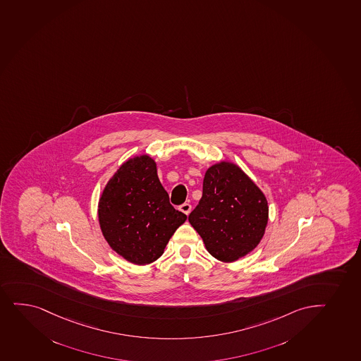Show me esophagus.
<instances>
[{
	"label": "esophagus",
	"instance_id": "obj_1",
	"mask_svg": "<svg viewBox=\"0 0 361 361\" xmlns=\"http://www.w3.org/2000/svg\"><path fill=\"white\" fill-rule=\"evenodd\" d=\"M180 210L183 211V214H186V215H190V210H192V205L188 203H185L180 207Z\"/></svg>",
	"mask_w": 361,
	"mask_h": 361
}]
</instances>
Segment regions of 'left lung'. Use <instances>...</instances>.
Wrapping results in <instances>:
<instances>
[{"label": "left lung", "mask_w": 361, "mask_h": 361, "mask_svg": "<svg viewBox=\"0 0 361 361\" xmlns=\"http://www.w3.org/2000/svg\"><path fill=\"white\" fill-rule=\"evenodd\" d=\"M269 207L259 190L234 163H216L205 173L203 195L188 216L216 259L231 263L253 251L263 238Z\"/></svg>", "instance_id": "8db88e82"}]
</instances>
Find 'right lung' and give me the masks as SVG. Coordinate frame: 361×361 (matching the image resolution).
Listing matches in <instances>:
<instances>
[{
  "label": "right lung",
  "instance_id": "add662e5",
  "mask_svg": "<svg viewBox=\"0 0 361 361\" xmlns=\"http://www.w3.org/2000/svg\"><path fill=\"white\" fill-rule=\"evenodd\" d=\"M98 219L114 251L130 263L145 265L163 255L187 216L169 203L156 162L142 154L126 161L108 181L98 203Z\"/></svg>",
  "mask_w": 361,
  "mask_h": 361
}]
</instances>
